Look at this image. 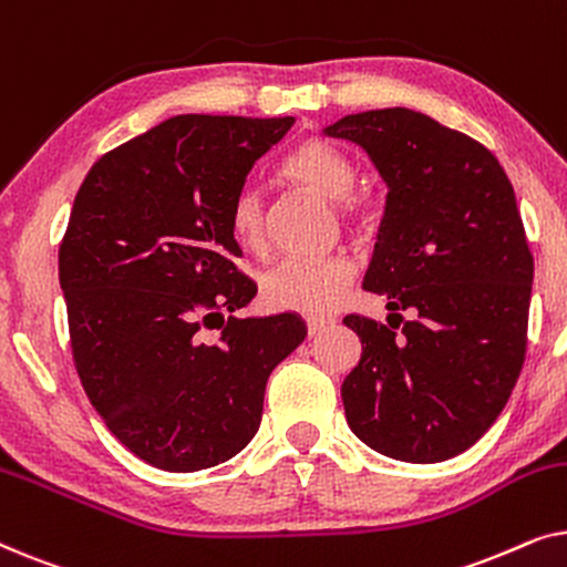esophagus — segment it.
Instances as JSON below:
<instances>
[{
  "instance_id": "1",
  "label": "esophagus",
  "mask_w": 567,
  "mask_h": 567,
  "mask_svg": "<svg viewBox=\"0 0 567 567\" xmlns=\"http://www.w3.org/2000/svg\"><path fill=\"white\" fill-rule=\"evenodd\" d=\"M332 324H336V320H332V317H328V315H309L307 317V336L309 338L320 336V332L332 328Z\"/></svg>"
}]
</instances>
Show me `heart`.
<instances>
[{
  "label": "heart",
  "instance_id": "b5f03b06",
  "mask_svg": "<svg viewBox=\"0 0 567 567\" xmlns=\"http://www.w3.org/2000/svg\"><path fill=\"white\" fill-rule=\"evenodd\" d=\"M278 175L301 190L330 198L338 219L353 229L374 224L377 206L369 190L355 185V165L343 150L317 136L301 138L284 154ZM229 229L239 250L255 258L268 252V208L255 188H243L229 206ZM355 278V262L346 255L291 258L262 278V301L278 312L328 315L343 301Z\"/></svg>",
  "mask_w": 567,
  "mask_h": 567
}]
</instances>
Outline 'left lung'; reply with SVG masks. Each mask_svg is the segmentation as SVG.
<instances>
[{
	"label": "left lung",
	"instance_id": "1",
	"mask_svg": "<svg viewBox=\"0 0 567 567\" xmlns=\"http://www.w3.org/2000/svg\"><path fill=\"white\" fill-rule=\"evenodd\" d=\"M324 134L363 146L390 188L363 289L386 293L392 315L343 320L363 346L340 386L346 421L392 460H452L495 423L524 367L534 258L514 185L487 146L408 107Z\"/></svg>",
	"mask_w": 567,
	"mask_h": 567
}]
</instances>
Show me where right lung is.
I'll use <instances>...</instances> for the list:
<instances>
[{"instance_id": "right-lung-1", "label": "right lung", "mask_w": 567, "mask_h": 567, "mask_svg": "<svg viewBox=\"0 0 567 567\" xmlns=\"http://www.w3.org/2000/svg\"><path fill=\"white\" fill-rule=\"evenodd\" d=\"M291 126L175 115L105 152L76 190L59 247L74 367L113 436L152 467L196 472L243 452L270 371L307 336L297 315H231L258 286L235 262L229 206Z\"/></svg>"}]
</instances>
